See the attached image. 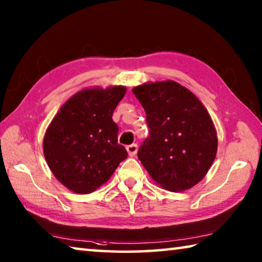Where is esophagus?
I'll use <instances>...</instances> for the list:
<instances>
[{
	"instance_id": "1",
	"label": "esophagus",
	"mask_w": 262,
	"mask_h": 262,
	"mask_svg": "<svg viewBox=\"0 0 262 262\" xmlns=\"http://www.w3.org/2000/svg\"><path fill=\"white\" fill-rule=\"evenodd\" d=\"M127 149V152L128 155H129L130 157H134L136 152H137V144H130L128 145V147L126 148Z\"/></svg>"
}]
</instances>
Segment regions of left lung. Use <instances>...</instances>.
<instances>
[{"label": "left lung", "mask_w": 262, "mask_h": 262, "mask_svg": "<svg viewBox=\"0 0 262 262\" xmlns=\"http://www.w3.org/2000/svg\"><path fill=\"white\" fill-rule=\"evenodd\" d=\"M150 129L137 156L155 183L183 192L205 178L215 161L217 133L207 108L174 81L133 88Z\"/></svg>", "instance_id": "left-lung-1"}]
</instances>
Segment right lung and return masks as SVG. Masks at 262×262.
Returning a JSON list of instances; mask_svg holds the SVG:
<instances>
[{
	"label": "right lung",
	"instance_id": "add662e5",
	"mask_svg": "<svg viewBox=\"0 0 262 262\" xmlns=\"http://www.w3.org/2000/svg\"><path fill=\"white\" fill-rule=\"evenodd\" d=\"M126 91L123 85L83 89L61 106L48 126L43 156L55 178L72 192L92 193L127 158L112 119Z\"/></svg>",
	"mask_w": 262,
	"mask_h": 262
}]
</instances>
